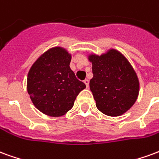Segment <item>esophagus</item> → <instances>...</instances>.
<instances>
[{
	"label": "esophagus",
	"mask_w": 159,
	"mask_h": 159,
	"mask_svg": "<svg viewBox=\"0 0 159 159\" xmlns=\"http://www.w3.org/2000/svg\"><path fill=\"white\" fill-rule=\"evenodd\" d=\"M83 83H85V85H86L87 88H89V80L85 79L83 81Z\"/></svg>",
	"instance_id": "obj_1"
}]
</instances>
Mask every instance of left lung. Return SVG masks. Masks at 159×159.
I'll return each mask as SVG.
<instances>
[{
    "label": "left lung",
    "mask_w": 159,
    "mask_h": 159,
    "mask_svg": "<svg viewBox=\"0 0 159 159\" xmlns=\"http://www.w3.org/2000/svg\"><path fill=\"white\" fill-rule=\"evenodd\" d=\"M93 76L90 90L102 113L118 117L135 103L140 83L129 60L116 49H110L101 55L90 54Z\"/></svg>",
    "instance_id": "8db88e82"
}]
</instances>
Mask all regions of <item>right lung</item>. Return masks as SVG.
I'll use <instances>...</instances> for the list:
<instances>
[{"label":"right lung","instance_id":"1","mask_svg":"<svg viewBox=\"0 0 159 159\" xmlns=\"http://www.w3.org/2000/svg\"><path fill=\"white\" fill-rule=\"evenodd\" d=\"M71 54L60 47L48 49L34 63L27 76V91L34 106L50 117H60L73 107L86 85L70 68Z\"/></svg>","mask_w":159,"mask_h":159}]
</instances>
